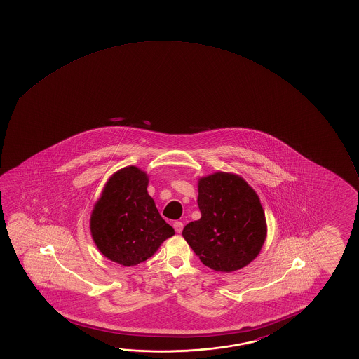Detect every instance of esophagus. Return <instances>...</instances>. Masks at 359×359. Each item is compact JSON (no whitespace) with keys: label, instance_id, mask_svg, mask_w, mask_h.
<instances>
[{"label":"esophagus","instance_id":"esophagus-1","mask_svg":"<svg viewBox=\"0 0 359 359\" xmlns=\"http://www.w3.org/2000/svg\"><path fill=\"white\" fill-rule=\"evenodd\" d=\"M182 228H184V224H182V222H175V223H174V229H175V231L179 233V234L182 233Z\"/></svg>","mask_w":359,"mask_h":359}]
</instances>
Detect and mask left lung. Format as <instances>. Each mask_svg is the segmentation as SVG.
<instances>
[{"mask_svg": "<svg viewBox=\"0 0 359 359\" xmlns=\"http://www.w3.org/2000/svg\"><path fill=\"white\" fill-rule=\"evenodd\" d=\"M201 217L187 224L184 239L212 271L230 273L258 257L266 220L258 194L243 177L217 171L198 180Z\"/></svg>", "mask_w": 359, "mask_h": 359, "instance_id": "1", "label": "left lung"}]
</instances>
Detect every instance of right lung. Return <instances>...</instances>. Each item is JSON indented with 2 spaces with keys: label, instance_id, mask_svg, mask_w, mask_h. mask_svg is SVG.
<instances>
[{
  "label": "right lung",
  "instance_id": "right-lung-1",
  "mask_svg": "<svg viewBox=\"0 0 359 359\" xmlns=\"http://www.w3.org/2000/svg\"><path fill=\"white\" fill-rule=\"evenodd\" d=\"M149 177L137 166L114 172L95 203L90 231L101 254L123 266L153 257L175 231L147 193Z\"/></svg>",
  "mask_w": 359,
  "mask_h": 359
}]
</instances>
